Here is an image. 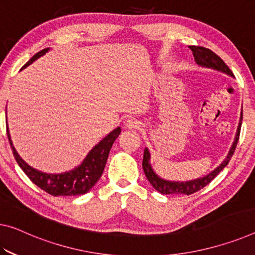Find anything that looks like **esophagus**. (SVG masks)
Masks as SVG:
<instances>
[{
	"mask_svg": "<svg viewBox=\"0 0 255 255\" xmlns=\"http://www.w3.org/2000/svg\"><path fill=\"white\" fill-rule=\"evenodd\" d=\"M125 125H127V128H140L142 123H141L139 120L134 119V117H131V119H128Z\"/></svg>",
	"mask_w": 255,
	"mask_h": 255,
	"instance_id": "34e87169",
	"label": "esophagus"
}]
</instances>
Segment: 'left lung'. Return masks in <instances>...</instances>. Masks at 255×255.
<instances>
[{"mask_svg":"<svg viewBox=\"0 0 255 255\" xmlns=\"http://www.w3.org/2000/svg\"><path fill=\"white\" fill-rule=\"evenodd\" d=\"M189 49L193 51L195 61L197 62L199 66H202V67L217 69L219 72L226 73L230 76H234L233 72L229 69L228 66L225 64V61H223L218 54H215L213 51H211L210 49H206L204 46H197V45H191L189 46ZM242 121H243V111L241 113V120L237 128V133H236V136H235V141L232 148H230L228 155H227L226 159L220 164V166H218L214 171H212L211 173L207 174L206 177H203V178L190 180V181H182V182L168 181V180H164L162 178H159L158 175L155 173L150 165L149 150H148L147 148H144L142 168L144 171V174H146V177L148 179V181L151 183V186L154 187L156 190L164 195H191L196 193V191L201 190L202 188H204L205 186L209 185V183L212 181V180L217 177L219 173H220L223 168L227 166V164L229 163L230 158L233 157L235 149H236L238 139H240Z\"/></svg>","mask_w":255,"mask_h":255,"instance_id":"1","label":"left lung"}]
</instances>
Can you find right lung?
<instances>
[{"mask_svg":"<svg viewBox=\"0 0 255 255\" xmlns=\"http://www.w3.org/2000/svg\"><path fill=\"white\" fill-rule=\"evenodd\" d=\"M48 51L49 49L41 50L40 52L33 56L32 59L27 62L22 68L27 67L34 60H36L37 58H40L45 52H48ZM6 133L18 165L21 167V170L25 172L27 177L32 180L35 185L52 196H77L87 194L96 185L98 180L100 179L105 170L109 151H111L114 141L120 135L121 128H116L115 130H113L109 134L106 135L99 143L96 144L80 166L75 167L72 171L60 174L43 173V172L35 170V168L23 162L12 146L9 128H6Z\"/></svg>","mask_w":255,"mask_h":255,"instance_id":"right-lung-1","label":"right lung"}]
</instances>
